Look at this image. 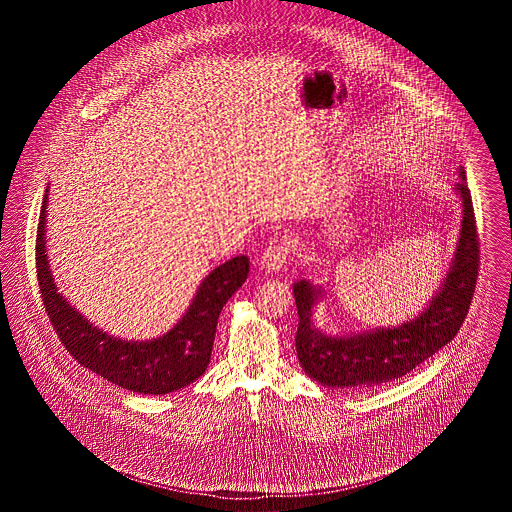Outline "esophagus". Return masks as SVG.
Masks as SVG:
<instances>
[{"label":"esophagus","mask_w":512,"mask_h":512,"mask_svg":"<svg viewBox=\"0 0 512 512\" xmlns=\"http://www.w3.org/2000/svg\"><path fill=\"white\" fill-rule=\"evenodd\" d=\"M288 255H290V242L288 240L274 242L263 251L261 268H265L267 272H276V270L284 268L286 261H288Z\"/></svg>","instance_id":"obj_1"}]
</instances>
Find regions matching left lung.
Returning <instances> with one entry per match:
<instances>
[{"label":"left lung","mask_w":512,"mask_h":512,"mask_svg":"<svg viewBox=\"0 0 512 512\" xmlns=\"http://www.w3.org/2000/svg\"><path fill=\"white\" fill-rule=\"evenodd\" d=\"M455 190L463 201L461 236L451 270L432 303L411 322L359 336H326L311 320L320 288L307 280L293 284L299 315L295 334L297 359L303 370L330 388H368L405 376L453 340L470 309L480 268V242L466 174Z\"/></svg>","instance_id":"obj_1"}]
</instances>
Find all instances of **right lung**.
Segmentation results:
<instances>
[{
	"label": "right lung",
	"mask_w": 512,
	"mask_h": 512,
	"mask_svg": "<svg viewBox=\"0 0 512 512\" xmlns=\"http://www.w3.org/2000/svg\"><path fill=\"white\" fill-rule=\"evenodd\" d=\"M48 192V190H46ZM46 207L42 201L36 234V276L53 330L80 365L107 382L146 395H165L197 380L211 361L220 311L249 274V259L234 257L215 268L199 286L182 320L151 341H122L107 336L57 292L46 255Z\"/></svg>",
	"instance_id": "add662e5"
}]
</instances>
